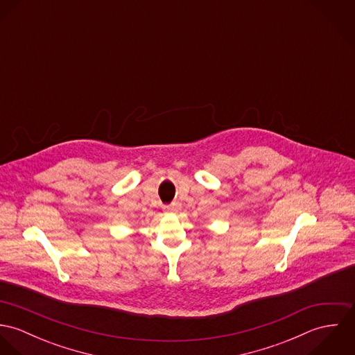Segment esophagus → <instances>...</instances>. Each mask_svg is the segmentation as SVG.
I'll use <instances>...</instances> for the list:
<instances>
[{"mask_svg":"<svg viewBox=\"0 0 355 355\" xmlns=\"http://www.w3.org/2000/svg\"><path fill=\"white\" fill-rule=\"evenodd\" d=\"M164 209H165L166 211H172V213H176V211H179V210L182 209V203H171V205H166V206H164Z\"/></svg>","mask_w":355,"mask_h":355,"instance_id":"1","label":"esophagus"}]
</instances>
